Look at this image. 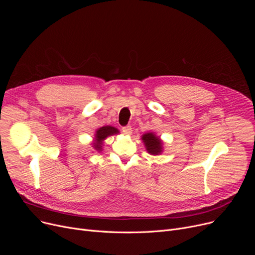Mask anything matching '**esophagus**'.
<instances>
[{
  "mask_svg": "<svg viewBox=\"0 0 255 255\" xmlns=\"http://www.w3.org/2000/svg\"><path fill=\"white\" fill-rule=\"evenodd\" d=\"M122 131L125 133V134L130 135L131 133H132V128H131L130 125H127V126H124V127L122 128Z\"/></svg>",
  "mask_w": 255,
  "mask_h": 255,
  "instance_id": "34e87169",
  "label": "esophagus"
}]
</instances>
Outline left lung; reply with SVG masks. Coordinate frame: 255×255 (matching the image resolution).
<instances>
[{
  "instance_id": "8db88e82",
  "label": "left lung",
  "mask_w": 255,
  "mask_h": 255,
  "mask_svg": "<svg viewBox=\"0 0 255 255\" xmlns=\"http://www.w3.org/2000/svg\"><path fill=\"white\" fill-rule=\"evenodd\" d=\"M142 140L148 151L152 155H158L162 151V141L157 137L154 133H145L142 135Z\"/></svg>"
}]
</instances>
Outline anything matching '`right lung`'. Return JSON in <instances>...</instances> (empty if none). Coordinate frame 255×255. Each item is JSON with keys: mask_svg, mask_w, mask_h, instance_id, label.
<instances>
[{"mask_svg": "<svg viewBox=\"0 0 255 255\" xmlns=\"http://www.w3.org/2000/svg\"><path fill=\"white\" fill-rule=\"evenodd\" d=\"M116 133H119L118 129H116L115 127H112V126H104V127H101L99 128L97 131H96V142H94V146H95V149L98 150V151H101V144H102V141L110 135H113V134H116Z\"/></svg>", "mask_w": 255, "mask_h": 255, "instance_id": "1", "label": "right lung"}]
</instances>
